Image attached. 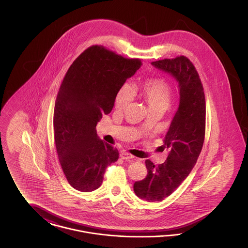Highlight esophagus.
<instances>
[{
  "mask_svg": "<svg viewBox=\"0 0 248 248\" xmlns=\"http://www.w3.org/2000/svg\"><path fill=\"white\" fill-rule=\"evenodd\" d=\"M120 157L123 159V160H131V159H133L134 158V156L133 155H131V154H128V153H125V152H122L121 154H120Z\"/></svg>",
  "mask_w": 248,
  "mask_h": 248,
  "instance_id": "34e87169",
  "label": "esophagus"
}]
</instances>
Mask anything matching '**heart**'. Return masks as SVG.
<instances>
[{
	"label": "heart",
	"mask_w": 248,
	"mask_h": 248,
	"mask_svg": "<svg viewBox=\"0 0 248 248\" xmlns=\"http://www.w3.org/2000/svg\"><path fill=\"white\" fill-rule=\"evenodd\" d=\"M144 94L150 109L162 108L166 109L171 101L172 88L170 84L161 78H153L145 81L141 85ZM134 98V91L128 83L124 84L116 96V106L124 108L128 106Z\"/></svg>",
	"instance_id": "obj_1"
}]
</instances>
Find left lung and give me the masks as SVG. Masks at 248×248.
Wrapping results in <instances>:
<instances>
[{"instance_id": "1", "label": "left lung", "mask_w": 248, "mask_h": 248, "mask_svg": "<svg viewBox=\"0 0 248 248\" xmlns=\"http://www.w3.org/2000/svg\"><path fill=\"white\" fill-rule=\"evenodd\" d=\"M152 65L178 83L179 104L164 140L168 150L165 163L155 166L146 160L148 175L134 183V191L142 200L161 202L178 188L197 162L204 140L205 98L199 74L186 57Z\"/></svg>"}]
</instances>
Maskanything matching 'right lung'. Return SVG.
Returning a JSON list of instances; mask_svg holds the SVG:
<instances>
[{"label":"right lung","instance_id":"add662e5","mask_svg":"<svg viewBox=\"0 0 248 248\" xmlns=\"http://www.w3.org/2000/svg\"><path fill=\"white\" fill-rule=\"evenodd\" d=\"M141 66L102 46L86 49L71 64L60 85L54 110L59 163L71 187L89 192L102 184L116 148L101 140L95 126L114 106L119 90Z\"/></svg>","mask_w":248,"mask_h":248}]
</instances>
